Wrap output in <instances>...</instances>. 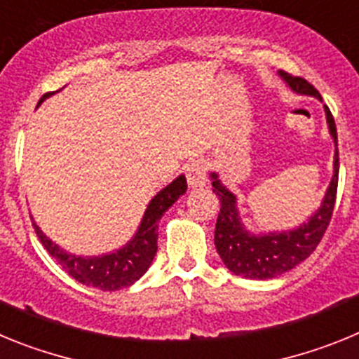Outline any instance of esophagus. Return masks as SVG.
Instances as JSON below:
<instances>
[{"mask_svg": "<svg viewBox=\"0 0 359 359\" xmlns=\"http://www.w3.org/2000/svg\"><path fill=\"white\" fill-rule=\"evenodd\" d=\"M187 183L190 189H201L207 185V167L201 160H194L192 163L187 165Z\"/></svg>", "mask_w": 359, "mask_h": 359, "instance_id": "esophagus-1", "label": "esophagus"}]
</instances>
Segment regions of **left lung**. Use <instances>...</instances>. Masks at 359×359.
Here are the masks:
<instances>
[{
  "label": "left lung",
  "instance_id": "obj_1",
  "mask_svg": "<svg viewBox=\"0 0 359 359\" xmlns=\"http://www.w3.org/2000/svg\"><path fill=\"white\" fill-rule=\"evenodd\" d=\"M280 79L287 84L291 91L298 95H309L318 98V91L302 77H293L286 72H278ZM325 120H327L329 135L334 142V161H332V177L325 196L322 199L318 210L307 219L300 226L282 231H261L252 233L244 226L237 208V196L219 180L217 172H210L214 194L221 199V210L215 223L214 243L221 261L233 275L253 280H268L286 273L294 266L306 261L311 253L315 252L323 233L327 230L331 221L332 208L336 201V189H338V136H336V123L327 106Z\"/></svg>",
  "mask_w": 359,
  "mask_h": 359
}]
</instances>
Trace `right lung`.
Segmentation results:
<instances>
[{"label":"right lung","mask_w":359,"mask_h":359,"mask_svg":"<svg viewBox=\"0 0 359 359\" xmlns=\"http://www.w3.org/2000/svg\"><path fill=\"white\" fill-rule=\"evenodd\" d=\"M50 95L53 93L43 95L39 104L44 102ZM185 192L187 180L182 174L169 185L163 187L149 201L144 217L138 224V230L135 231L131 241L123 244L122 248L102 253V255L84 257L66 252L59 244L53 243L50 237L44 236L36 221H32V224L36 228L37 237L46 248V252L62 266L66 273L72 275L75 280L84 284V286L97 287V290L102 291H116L135 284L147 271L158 250V221Z\"/></svg>","instance_id":"add662e5"}]
</instances>
